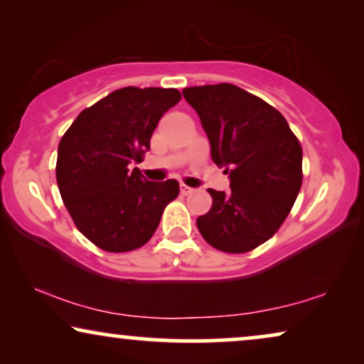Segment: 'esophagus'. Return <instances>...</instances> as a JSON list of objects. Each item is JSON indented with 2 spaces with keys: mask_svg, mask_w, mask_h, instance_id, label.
I'll return each mask as SVG.
<instances>
[{
  "mask_svg": "<svg viewBox=\"0 0 364 364\" xmlns=\"http://www.w3.org/2000/svg\"><path fill=\"white\" fill-rule=\"evenodd\" d=\"M192 192H193L192 187L186 186V183H181V193H182V196H188V193H192Z\"/></svg>",
  "mask_w": 364,
  "mask_h": 364,
  "instance_id": "esophagus-1",
  "label": "esophagus"
}]
</instances>
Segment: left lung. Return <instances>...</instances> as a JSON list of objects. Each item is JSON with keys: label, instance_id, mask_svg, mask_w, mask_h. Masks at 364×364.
<instances>
[{"label": "left lung", "instance_id": "obj_1", "mask_svg": "<svg viewBox=\"0 0 364 364\" xmlns=\"http://www.w3.org/2000/svg\"><path fill=\"white\" fill-rule=\"evenodd\" d=\"M182 92L200 117L213 162L230 177L228 193L208 188L212 207L197 218L198 232L220 252H252L275 235L296 200L300 141L275 107L235 84Z\"/></svg>", "mask_w": 364, "mask_h": 364}]
</instances>
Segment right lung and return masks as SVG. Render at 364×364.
I'll return each instance as SVG.
<instances>
[{
	"instance_id": "1",
	"label": "right lung",
	"mask_w": 364,
	"mask_h": 364,
	"mask_svg": "<svg viewBox=\"0 0 364 364\" xmlns=\"http://www.w3.org/2000/svg\"><path fill=\"white\" fill-rule=\"evenodd\" d=\"M177 89L122 87L76 117L58 147L56 181L74 225L111 253L151 240L178 182H149L136 167L159 119L181 101Z\"/></svg>"
}]
</instances>
